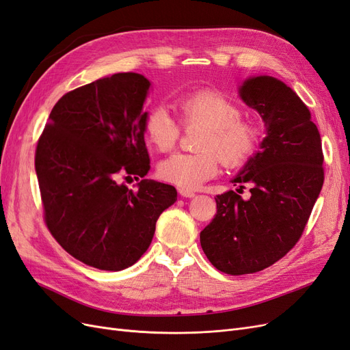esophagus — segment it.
I'll return each instance as SVG.
<instances>
[{"instance_id": "34e87169", "label": "esophagus", "mask_w": 350, "mask_h": 350, "mask_svg": "<svg viewBox=\"0 0 350 350\" xmlns=\"http://www.w3.org/2000/svg\"><path fill=\"white\" fill-rule=\"evenodd\" d=\"M178 193L181 197H187V198H191L196 196L194 191H191V189H187V188H178Z\"/></svg>"}]
</instances>
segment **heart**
Returning a JSON list of instances; mask_svg holds the SVG:
<instances>
[{
	"mask_svg": "<svg viewBox=\"0 0 350 350\" xmlns=\"http://www.w3.org/2000/svg\"><path fill=\"white\" fill-rule=\"evenodd\" d=\"M178 118L184 129L201 126L196 143L197 153H175L157 166L165 183L194 189L219 172L220 162L238 167L256 152L260 142L257 125L241 116L239 105L217 89H197L175 102ZM143 130L156 150L174 149L181 126L166 109L156 107L146 112Z\"/></svg>",
	"mask_w": 350,
	"mask_h": 350,
	"instance_id": "b5f03b06",
	"label": "heart"
}]
</instances>
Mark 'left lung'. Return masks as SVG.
I'll return each mask as SVG.
<instances>
[{
	"label": "left lung",
	"mask_w": 350,
	"mask_h": 350,
	"mask_svg": "<svg viewBox=\"0 0 350 350\" xmlns=\"http://www.w3.org/2000/svg\"><path fill=\"white\" fill-rule=\"evenodd\" d=\"M239 93L267 125L261 150L232 179L239 189L250 184L251 197L217 196L200 234L208 261L232 276L267 269L296 245L324 183L320 131L298 94L269 76L248 79Z\"/></svg>",
	"instance_id": "1"
}]
</instances>
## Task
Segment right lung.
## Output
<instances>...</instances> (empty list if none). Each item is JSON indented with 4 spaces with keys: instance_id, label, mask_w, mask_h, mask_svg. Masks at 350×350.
Listing matches in <instances>:
<instances>
[{
    "instance_id": "add662e5",
    "label": "right lung",
    "mask_w": 350,
    "mask_h": 350,
    "mask_svg": "<svg viewBox=\"0 0 350 350\" xmlns=\"http://www.w3.org/2000/svg\"><path fill=\"white\" fill-rule=\"evenodd\" d=\"M150 83L118 72L66 93L52 108L35 153L44 220L70 256L120 271L149 248L156 221L176 189L143 179L133 191L120 178L150 169L142 112Z\"/></svg>"
}]
</instances>
